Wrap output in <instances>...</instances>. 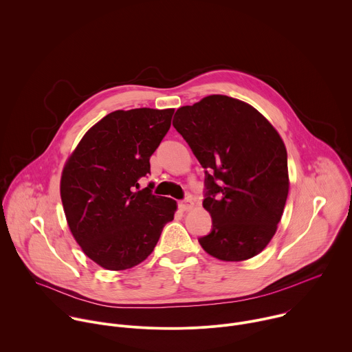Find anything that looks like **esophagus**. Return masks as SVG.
Listing matches in <instances>:
<instances>
[{
  "label": "esophagus",
  "instance_id": "obj_1",
  "mask_svg": "<svg viewBox=\"0 0 352 352\" xmlns=\"http://www.w3.org/2000/svg\"><path fill=\"white\" fill-rule=\"evenodd\" d=\"M192 205H194V204H192L191 197H187V198L179 201V208H180V210H188V209L192 208Z\"/></svg>",
  "mask_w": 352,
  "mask_h": 352
}]
</instances>
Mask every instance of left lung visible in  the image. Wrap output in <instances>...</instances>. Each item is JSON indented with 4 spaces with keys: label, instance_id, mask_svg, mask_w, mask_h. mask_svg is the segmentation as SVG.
Wrapping results in <instances>:
<instances>
[{
    "label": "left lung",
    "instance_id": "1",
    "mask_svg": "<svg viewBox=\"0 0 352 352\" xmlns=\"http://www.w3.org/2000/svg\"><path fill=\"white\" fill-rule=\"evenodd\" d=\"M173 126L205 169L202 205L212 230L198 242L226 261L258 254L276 231L289 191L280 136L256 109L223 95L180 107Z\"/></svg>",
    "mask_w": 352,
    "mask_h": 352
}]
</instances>
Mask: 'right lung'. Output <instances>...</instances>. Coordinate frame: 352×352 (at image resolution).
Returning <instances> with one entry per match:
<instances>
[{"instance_id": "add662e5", "label": "right lung", "mask_w": 352, "mask_h": 352, "mask_svg": "<svg viewBox=\"0 0 352 352\" xmlns=\"http://www.w3.org/2000/svg\"><path fill=\"white\" fill-rule=\"evenodd\" d=\"M173 109L114 111L94 125L69 158L60 195L84 253L111 271L138 265L173 220L176 201L153 194L150 157L170 128Z\"/></svg>"}]
</instances>
